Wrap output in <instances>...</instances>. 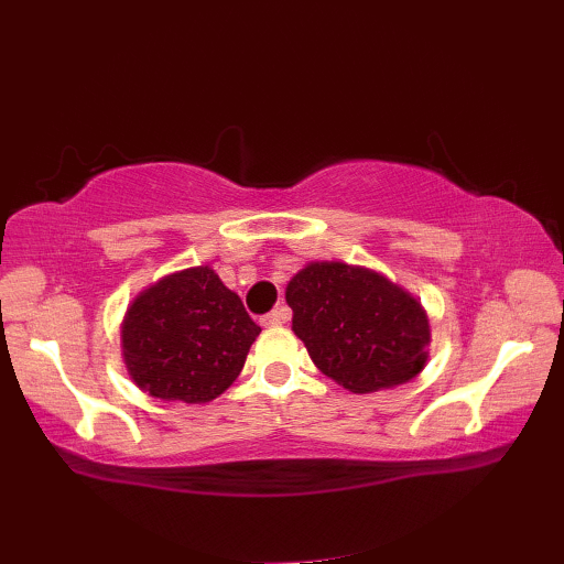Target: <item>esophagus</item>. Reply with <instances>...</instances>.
Instances as JSON below:
<instances>
[{
  "instance_id": "obj_1",
  "label": "esophagus",
  "mask_w": 564,
  "mask_h": 564,
  "mask_svg": "<svg viewBox=\"0 0 564 564\" xmlns=\"http://www.w3.org/2000/svg\"><path fill=\"white\" fill-rule=\"evenodd\" d=\"M286 318H290V312L284 310V306H280V310H272L270 314H264L262 318H260V324L262 326H280V324H284Z\"/></svg>"
}]
</instances>
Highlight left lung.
I'll use <instances>...</instances> for the list:
<instances>
[{
	"label": "left lung",
	"instance_id": "left-lung-1",
	"mask_svg": "<svg viewBox=\"0 0 564 564\" xmlns=\"http://www.w3.org/2000/svg\"><path fill=\"white\" fill-rule=\"evenodd\" d=\"M286 304L314 366L354 392L408 382L427 360V314L370 270L314 262L286 284Z\"/></svg>",
	"mask_w": 564,
	"mask_h": 564
}]
</instances>
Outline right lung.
Returning a JSON list of instances; mask_svg holds the SVG:
<instances>
[{"instance_id":"right-lung-1","label":"right lung","mask_w":564,"mask_h":564,"mask_svg":"<svg viewBox=\"0 0 564 564\" xmlns=\"http://www.w3.org/2000/svg\"><path fill=\"white\" fill-rule=\"evenodd\" d=\"M258 336L240 296L194 268L137 296L122 324L124 364L154 398L208 402L240 376Z\"/></svg>"}]
</instances>
